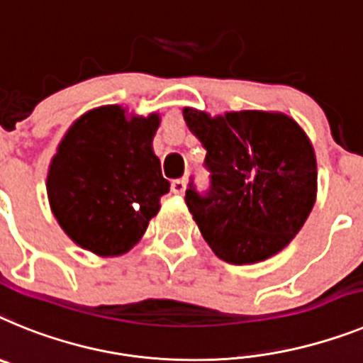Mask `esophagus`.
Instances as JSON below:
<instances>
[{
	"label": "esophagus",
	"instance_id": "obj_1",
	"mask_svg": "<svg viewBox=\"0 0 363 363\" xmlns=\"http://www.w3.org/2000/svg\"><path fill=\"white\" fill-rule=\"evenodd\" d=\"M172 191L175 195H182L186 191V181L184 179H177L172 182Z\"/></svg>",
	"mask_w": 363,
	"mask_h": 363
}]
</instances>
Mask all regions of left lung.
<instances>
[{
    "mask_svg": "<svg viewBox=\"0 0 363 363\" xmlns=\"http://www.w3.org/2000/svg\"><path fill=\"white\" fill-rule=\"evenodd\" d=\"M206 150L210 188L194 182L186 204L216 256L232 264L269 259L298 234L316 201V155L291 116L232 111L210 116L182 109Z\"/></svg>",
    "mask_w": 363,
    "mask_h": 363,
    "instance_id": "left-lung-1",
    "label": "left lung"
}]
</instances>
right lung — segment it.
Returning <instances> with one entry per match:
<instances>
[{"mask_svg":"<svg viewBox=\"0 0 363 363\" xmlns=\"http://www.w3.org/2000/svg\"><path fill=\"white\" fill-rule=\"evenodd\" d=\"M157 113L125 116L102 106L69 128L50 162L47 195L65 234L96 256H121L140 241L169 191L153 137Z\"/></svg>","mask_w":363,"mask_h":363,"instance_id":"obj_1","label":"right lung"}]
</instances>
